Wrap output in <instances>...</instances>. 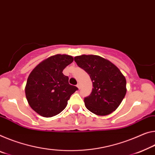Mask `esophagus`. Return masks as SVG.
<instances>
[{"mask_svg": "<svg viewBox=\"0 0 155 155\" xmlns=\"http://www.w3.org/2000/svg\"><path fill=\"white\" fill-rule=\"evenodd\" d=\"M77 87L78 88V90L81 89V85H80V83H78V84L77 85Z\"/></svg>", "mask_w": 155, "mask_h": 155, "instance_id": "1", "label": "esophagus"}]
</instances>
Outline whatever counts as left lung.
I'll return each instance as SVG.
<instances>
[{
	"instance_id": "8db88e82",
	"label": "left lung",
	"mask_w": 155,
	"mask_h": 155,
	"mask_svg": "<svg viewBox=\"0 0 155 155\" xmlns=\"http://www.w3.org/2000/svg\"><path fill=\"white\" fill-rule=\"evenodd\" d=\"M74 61L92 81V92L84 99L86 108L99 116L111 114L126 94V78L116 65L99 56H77Z\"/></svg>"
}]
</instances>
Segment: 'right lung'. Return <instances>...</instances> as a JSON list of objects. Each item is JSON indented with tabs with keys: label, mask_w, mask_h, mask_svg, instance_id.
<instances>
[{
	"label": "right lung",
	"mask_w": 155,
	"mask_h": 155,
	"mask_svg": "<svg viewBox=\"0 0 155 155\" xmlns=\"http://www.w3.org/2000/svg\"><path fill=\"white\" fill-rule=\"evenodd\" d=\"M74 58L66 54L51 56L43 61L29 74L25 86L28 104L44 117L59 114L67 106L68 101L78 88L69 84L63 70Z\"/></svg>",
	"instance_id": "right-lung-1"
}]
</instances>
